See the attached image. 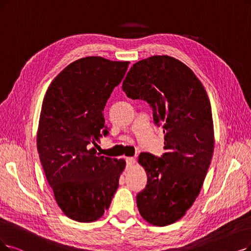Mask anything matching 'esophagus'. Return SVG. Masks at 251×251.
<instances>
[{
  "instance_id": "34e87169",
  "label": "esophagus",
  "mask_w": 251,
  "mask_h": 251,
  "mask_svg": "<svg viewBox=\"0 0 251 251\" xmlns=\"http://www.w3.org/2000/svg\"><path fill=\"white\" fill-rule=\"evenodd\" d=\"M126 166L127 167H131L135 162H136V159H135V157H126Z\"/></svg>"
}]
</instances>
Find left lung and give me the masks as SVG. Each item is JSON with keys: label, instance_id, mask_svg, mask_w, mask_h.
Instances as JSON below:
<instances>
[{"label": "left lung", "instance_id": "obj_1", "mask_svg": "<svg viewBox=\"0 0 251 251\" xmlns=\"http://www.w3.org/2000/svg\"><path fill=\"white\" fill-rule=\"evenodd\" d=\"M126 95L146 101L154 124L163 125L166 152H142L147 175L137 195L141 216L153 226L174 224L200 194L214 150L211 105L201 81L186 65L168 55L134 64L123 82Z\"/></svg>", "mask_w": 251, "mask_h": 251}]
</instances>
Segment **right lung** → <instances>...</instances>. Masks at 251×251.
<instances>
[{
  "instance_id": "add662e5",
  "label": "right lung",
  "mask_w": 251,
  "mask_h": 251,
  "mask_svg": "<svg viewBox=\"0 0 251 251\" xmlns=\"http://www.w3.org/2000/svg\"><path fill=\"white\" fill-rule=\"evenodd\" d=\"M129 62L87 56L67 66L43 100L37 149L47 181L65 215L79 223L102 217L119 185L126 160L97 153L108 134L104 108Z\"/></svg>"
}]
</instances>
